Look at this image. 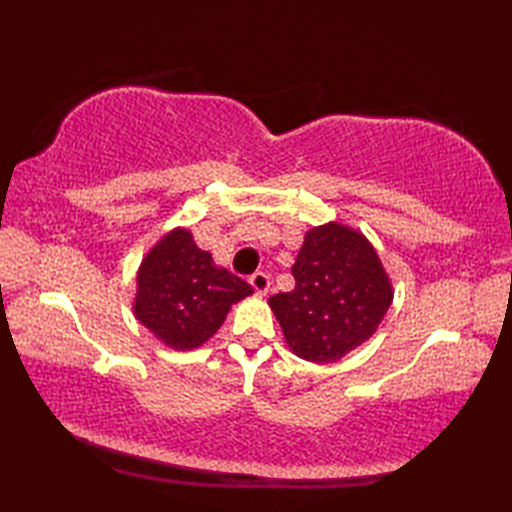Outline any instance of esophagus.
<instances>
[{"instance_id": "obj_1", "label": "esophagus", "mask_w": 512, "mask_h": 512, "mask_svg": "<svg viewBox=\"0 0 512 512\" xmlns=\"http://www.w3.org/2000/svg\"><path fill=\"white\" fill-rule=\"evenodd\" d=\"M250 286L255 288L257 295H266V292L270 290V277L266 273H262V270H259V273L250 275Z\"/></svg>"}]
</instances>
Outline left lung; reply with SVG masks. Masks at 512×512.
<instances>
[{
    "label": "left lung",
    "mask_w": 512,
    "mask_h": 512,
    "mask_svg": "<svg viewBox=\"0 0 512 512\" xmlns=\"http://www.w3.org/2000/svg\"><path fill=\"white\" fill-rule=\"evenodd\" d=\"M295 290L268 303L299 358L336 363L365 343L394 299L374 246L343 224L312 228L292 266Z\"/></svg>",
    "instance_id": "obj_1"
}]
</instances>
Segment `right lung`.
<instances>
[{"label": "right lung", "mask_w": 512, "mask_h": 512, "mask_svg": "<svg viewBox=\"0 0 512 512\" xmlns=\"http://www.w3.org/2000/svg\"><path fill=\"white\" fill-rule=\"evenodd\" d=\"M253 295L244 279L217 268L187 228L149 250L136 277V319L173 350H193L220 330L233 303Z\"/></svg>", "instance_id": "right-lung-1"}]
</instances>
